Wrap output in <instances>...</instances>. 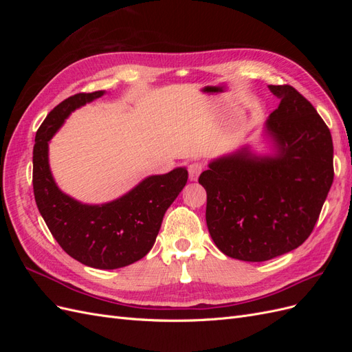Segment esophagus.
I'll list each match as a JSON object with an SVG mask.
<instances>
[{"label":"esophagus","instance_id":"1","mask_svg":"<svg viewBox=\"0 0 352 352\" xmlns=\"http://www.w3.org/2000/svg\"><path fill=\"white\" fill-rule=\"evenodd\" d=\"M202 168H204V166H202L201 163H192L189 164L188 167V172H189V180H197L202 172Z\"/></svg>","mask_w":352,"mask_h":352}]
</instances>
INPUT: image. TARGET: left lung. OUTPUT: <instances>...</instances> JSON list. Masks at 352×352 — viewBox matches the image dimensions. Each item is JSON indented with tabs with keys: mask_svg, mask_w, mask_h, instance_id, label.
Returning a JSON list of instances; mask_svg holds the SVG:
<instances>
[{
	"mask_svg": "<svg viewBox=\"0 0 352 352\" xmlns=\"http://www.w3.org/2000/svg\"><path fill=\"white\" fill-rule=\"evenodd\" d=\"M263 127L269 154L250 145L208 163L206 220L217 248L242 261H267L310 236L333 182V142L310 101L289 85Z\"/></svg>",
	"mask_w": 352,
	"mask_h": 352,
	"instance_id": "left-lung-1",
	"label": "left lung"
}]
</instances>
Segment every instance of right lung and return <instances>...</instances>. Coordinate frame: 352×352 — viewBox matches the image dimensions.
I'll list each match as a JSON object with an SVG mask.
<instances>
[{
  "mask_svg": "<svg viewBox=\"0 0 352 352\" xmlns=\"http://www.w3.org/2000/svg\"><path fill=\"white\" fill-rule=\"evenodd\" d=\"M104 94H76L50 111L35 136L32 182L38 210L60 247L85 265L113 270L150 252L164 212L186 185L188 170L176 167L166 175L148 176L105 204H83L63 192L50 168L51 138L74 110Z\"/></svg>",
  "mask_w": 352,
  "mask_h": 352,
  "instance_id": "obj_1",
  "label": "right lung"
}]
</instances>
